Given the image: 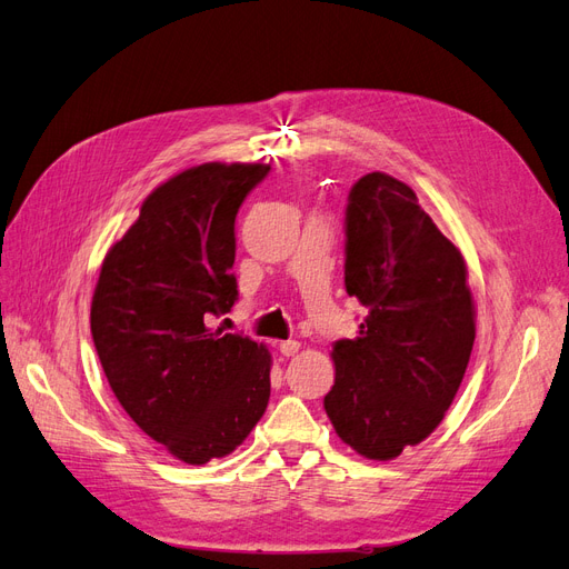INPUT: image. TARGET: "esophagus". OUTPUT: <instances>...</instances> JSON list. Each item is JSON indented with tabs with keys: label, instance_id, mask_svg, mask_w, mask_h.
I'll return each instance as SVG.
<instances>
[{
	"label": "esophagus",
	"instance_id": "obj_1",
	"mask_svg": "<svg viewBox=\"0 0 569 569\" xmlns=\"http://www.w3.org/2000/svg\"><path fill=\"white\" fill-rule=\"evenodd\" d=\"M299 347H301V343L297 339H287V341H280L278 349H280L282 356H295L299 351Z\"/></svg>",
	"mask_w": 569,
	"mask_h": 569
}]
</instances>
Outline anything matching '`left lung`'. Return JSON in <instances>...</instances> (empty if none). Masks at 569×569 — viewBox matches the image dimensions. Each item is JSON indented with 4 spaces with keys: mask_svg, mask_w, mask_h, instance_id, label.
Returning <instances> with one entry per match:
<instances>
[{
    "mask_svg": "<svg viewBox=\"0 0 569 569\" xmlns=\"http://www.w3.org/2000/svg\"><path fill=\"white\" fill-rule=\"evenodd\" d=\"M343 234V284L368 316L356 339L332 343L325 410L353 451L391 460L435 432L468 370V268L416 192L385 173L351 187Z\"/></svg>",
    "mask_w": 569,
    "mask_h": 569,
    "instance_id": "left-lung-1",
    "label": "left lung"
}]
</instances>
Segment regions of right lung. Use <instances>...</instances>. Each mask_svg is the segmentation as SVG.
I'll return each mask as SVG.
<instances>
[{"label":"right lung","mask_w":569,"mask_h":569,"mask_svg":"<svg viewBox=\"0 0 569 569\" xmlns=\"http://www.w3.org/2000/svg\"><path fill=\"white\" fill-rule=\"evenodd\" d=\"M270 166L203 163L147 197L111 247L92 299V339L120 406L176 458L232 453L270 399V353L213 330L239 291L234 218Z\"/></svg>","instance_id":"1"}]
</instances>
